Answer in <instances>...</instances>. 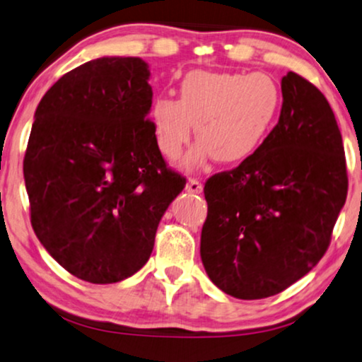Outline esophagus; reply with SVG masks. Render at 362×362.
I'll use <instances>...</instances> for the list:
<instances>
[{"mask_svg":"<svg viewBox=\"0 0 362 362\" xmlns=\"http://www.w3.org/2000/svg\"><path fill=\"white\" fill-rule=\"evenodd\" d=\"M186 191L191 194H202L203 185L198 180H189L188 182H186Z\"/></svg>","mask_w":362,"mask_h":362,"instance_id":"obj_1","label":"esophagus"}]
</instances>
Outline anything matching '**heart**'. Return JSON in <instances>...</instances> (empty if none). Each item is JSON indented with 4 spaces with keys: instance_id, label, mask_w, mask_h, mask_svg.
I'll list each match as a JSON object with an SVG mask.
<instances>
[{
    "instance_id": "b5f03b06",
    "label": "heart",
    "mask_w": 362,
    "mask_h": 362,
    "mask_svg": "<svg viewBox=\"0 0 362 362\" xmlns=\"http://www.w3.org/2000/svg\"><path fill=\"white\" fill-rule=\"evenodd\" d=\"M282 105V92L265 74L193 70L182 78L180 99L159 95L151 109L154 137L166 158L177 159L191 139L199 142L182 163L194 171L211 156L240 164L260 149Z\"/></svg>"
}]
</instances>
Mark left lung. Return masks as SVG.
<instances>
[{
    "label": "left lung",
    "instance_id": "left-lung-1",
    "mask_svg": "<svg viewBox=\"0 0 362 362\" xmlns=\"http://www.w3.org/2000/svg\"><path fill=\"white\" fill-rule=\"evenodd\" d=\"M282 97L260 149L204 185V270L243 300L275 296L317 265L347 196L344 146L327 99L293 72L282 78Z\"/></svg>",
    "mask_w": 362,
    "mask_h": 362
}]
</instances>
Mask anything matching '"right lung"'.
I'll return each instance as SVG.
<instances>
[{"label": "right lung", "instance_id": "add662e5", "mask_svg": "<svg viewBox=\"0 0 362 362\" xmlns=\"http://www.w3.org/2000/svg\"><path fill=\"white\" fill-rule=\"evenodd\" d=\"M149 65L100 57L58 78L35 110L23 160L31 226L66 272L114 284L141 270L186 180L147 119Z\"/></svg>", "mask_w": 362, "mask_h": 362}]
</instances>
